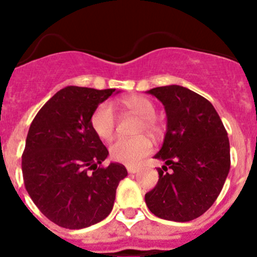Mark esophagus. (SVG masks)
<instances>
[{"instance_id":"obj_1","label":"esophagus","mask_w":257,"mask_h":257,"mask_svg":"<svg viewBox=\"0 0 257 257\" xmlns=\"http://www.w3.org/2000/svg\"><path fill=\"white\" fill-rule=\"evenodd\" d=\"M126 170H128L129 174H136V173H138L139 168L138 167H126Z\"/></svg>"}]
</instances>
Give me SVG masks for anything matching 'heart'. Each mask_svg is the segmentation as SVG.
I'll return each instance as SVG.
<instances>
[{
    "label": "heart",
    "instance_id": "b5f03b06",
    "mask_svg": "<svg viewBox=\"0 0 257 257\" xmlns=\"http://www.w3.org/2000/svg\"><path fill=\"white\" fill-rule=\"evenodd\" d=\"M121 105L129 112L137 114L143 119L142 129L152 134H157L158 123L155 120V107L150 99L143 95L133 94L124 97L120 100ZM90 125L93 132L103 141H108L114 136L116 125L115 113L109 103L98 105L90 116ZM153 150V144L147 137L138 138H118L109 147L110 158L114 162L125 165H137L144 157L149 155Z\"/></svg>",
    "mask_w": 257,
    "mask_h": 257
}]
</instances>
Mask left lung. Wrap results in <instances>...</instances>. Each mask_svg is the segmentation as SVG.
Here are the masks:
<instances>
[{"label":"left lung","mask_w":257,"mask_h":257,"mask_svg":"<svg viewBox=\"0 0 257 257\" xmlns=\"http://www.w3.org/2000/svg\"><path fill=\"white\" fill-rule=\"evenodd\" d=\"M148 93L164 105L167 133L154 155L164 162L163 170L145 203L160 219L190 221L214 204L224 186L230 170L227 133L211 103L198 93L177 84Z\"/></svg>","instance_id":"left-lung-1"}]
</instances>
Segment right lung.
Listing matches in <instances>:
<instances>
[{
    "label": "right lung",
    "instance_id": "obj_1",
    "mask_svg": "<svg viewBox=\"0 0 257 257\" xmlns=\"http://www.w3.org/2000/svg\"><path fill=\"white\" fill-rule=\"evenodd\" d=\"M114 90L68 85L41 108L28 131L26 190L46 217L66 229L105 219L119 181L128 175L118 163L100 167L109 153L90 125L92 113Z\"/></svg>",
    "mask_w": 257,
    "mask_h": 257
}]
</instances>
